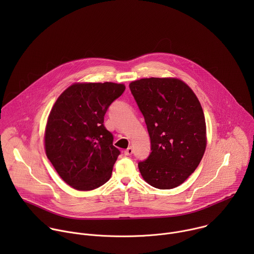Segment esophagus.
<instances>
[{
	"mask_svg": "<svg viewBox=\"0 0 254 254\" xmlns=\"http://www.w3.org/2000/svg\"><path fill=\"white\" fill-rule=\"evenodd\" d=\"M132 153H133V150H132L131 147H128V148L125 151V155H126V156H130Z\"/></svg>",
	"mask_w": 254,
	"mask_h": 254,
	"instance_id": "esophagus-1",
	"label": "esophagus"
}]
</instances>
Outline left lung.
I'll list each match as a JSON object with an SVG mask.
<instances>
[{
	"label": "left lung",
	"mask_w": 254,
	"mask_h": 254,
	"mask_svg": "<svg viewBox=\"0 0 254 254\" xmlns=\"http://www.w3.org/2000/svg\"><path fill=\"white\" fill-rule=\"evenodd\" d=\"M151 138V154L138 163L148 184L173 189L184 183L205 153L206 123L193 90L177 78H141L129 83Z\"/></svg>",
	"instance_id": "obj_1"
}]
</instances>
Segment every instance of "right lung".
I'll list each match as a JSON object with an SVG mask.
<instances>
[{"label": "right lung", "mask_w": 254, "mask_h": 254, "mask_svg": "<svg viewBox=\"0 0 254 254\" xmlns=\"http://www.w3.org/2000/svg\"><path fill=\"white\" fill-rule=\"evenodd\" d=\"M125 89L113 82L74 83L54 103L45 128L46 156L72 188L89 191L111 179L121 152L103 121Z\"/></svg>", "instance_id": "right-lung-1"}]
</instances>
